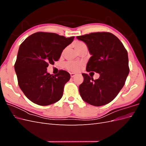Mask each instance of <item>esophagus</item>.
<instances>
[{
	"label": "esophagus",
	"instance_id": "esophagus-1",
	"mask_svg": "<svg viewBox=\"0 0 146 146\" xmlns=\"http://www.w3.org/2000/svg\"><path fill=\"white\" fill-rule=\"evenodd\" d=\"M70 77H71L72 78H73V77H74L75 76H76V74H75V73H70Z\"/></svg>",
	"mask_w": 146,
	"mask_h": 146
}]
</instances>
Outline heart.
<instances>
[{
	"label": "heart",
	"instance_id": "heart-1",
	"mask_svg": "<svg viewBox=\"0 0 146 146\" xmlns=\"http://www.w3.org/2000/svg\"><path fill=\"white\" fill-rule=\"evenodd\" d=\"M85 45V44L80 41H76L74 44L75 49L76 50H77L80 47H82V46ZM81 66H82V64L80 63L77 62V61H69L68 62H66L64 65V68L66 69H68L70 70V71H72V72H77L78 70L80 69Z\"/></svg>",
	"mask_w": 146,
	"mask_h": 146
}]
</instances>
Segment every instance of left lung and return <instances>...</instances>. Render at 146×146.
<instances>
[{"mask_svg": "<svg viewBox=\"0 0 146 146\" xmlns=\"http://www.w3.org/2000/svg\"><path fill=\"white\" fill-rule=\"evenodd\" d=\"M76 38L86 44L91 55L86 71L100 74L98 79L94 80L82 74L84 80L79 86L80 96L91 105L107 104L117 96L129 75L128 53L121 41L111 33H91Z\"/></svg>", "mask_w": 146, "mask_h": 146, "instance_id": "obj_1", "label": "left lung"}]
</instances>
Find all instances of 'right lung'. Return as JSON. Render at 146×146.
Masks as SVG:
<instances>
[{"mask_svg":"<svg viewBox=\"0 0 146 146\" xmlns=\"http://www.w3.org/2000/svg\"><path fill=\"white\" fill-rule=\"evenodd\" d=\"M54 33L37 32L21 44L15 64L19 86L25 96L39 105L53 104L63 96L70 78L65 70L56 75L47 71L48 64L60 59L63 50L74 40Z\"/></svg>","mask_w":146,"mask_h":146,"instance_id":"add662e5","label":"right lung"}]
</instances>
